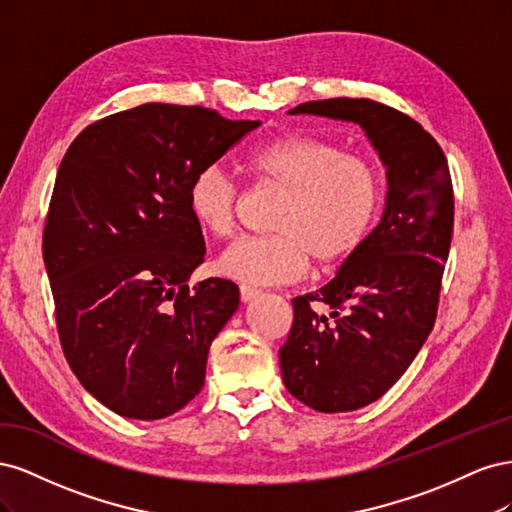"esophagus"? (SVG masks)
I'll return each instance as SVG.
<instances>
[{
  "label": "esophagus",
  "instance_id": "1",
  "mask_svg": "<svg viewBox=\"0 0 512 512\" xmlns=\"http://www.w3.org/2000/svg\"><path fill=\"white\" fill-rule=\"evenodd\" d=\"M239 294H241V301H243V303H250V301H254V299H258V297H260L262 290H260V288H254V286L241 284Z\"/></svg>",
  "mask_w": 512,
  "mask_h": 512
}]
</instances>
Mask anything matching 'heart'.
I'll return each instance as SVG.
<instances>
[{
  "mask_svg": "<svg viewBox=\"0 0 512 512\" xmlns=\"http://www.w3.org/2000/svg\"><path fill=\"white\" fill-rule=\"evenodd\" d=\"M241 168L258 185L284 190L269 228L243 237L218 260V271L247 286L297 282L309 256L329 267L367 241L382 205L378 166L361 153L344 151L329 138L284 134L247 149ZM194 222L215 239L237 228L241 192L220 166L194 173L185 192Z\"/></svg>",
  "mask_w": 512,
  "mask_h": 512,
  "instance_id": "obj_1",
  "label": "heart"
}]
</instances>
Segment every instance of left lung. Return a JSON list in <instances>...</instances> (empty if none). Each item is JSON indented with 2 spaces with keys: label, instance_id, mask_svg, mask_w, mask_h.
Wrapping results in <instances>:
<instances>
[{
  "label": "left lung",
  "instance_id": "1",
  "mask_svg": "<svg viewBox=\"0 0 512 512\" xmlns=\"http://www.w3.org/2000/svg\"><path fill=\"white\" fill-rule=\"evenodd\" d=\"M288 113L359 123L386 166L380 224L329 284L292 299V329L280 348L292 397L318 412H352L404 376L436 322L453 237L451 170L436 138L386 104L331 98ZM316 302L332 314L318 313Z\"/></svg>",
  "mask_w": 512,
  "mask_h": 512
}]
</instances>
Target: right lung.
Here are the masks:
<instances>
[{"label":"right lung","instance_id":"right-lung-1","mask_svg":"<svg viewBox=\"0 0 512 512\" xmlns=\"http://www.w3.org/2000/svg\"><path fill=\"white\" fill-rule=\"evenodd\" d=\"M258 126L151 102L91 123L61 160L42 256L66 361L108 410L158 421L203 389L239 288L222 277L188 286L205 239L185 192Z\"/></svg>","mask_w":512,"mask_h":512}]
</instances>
